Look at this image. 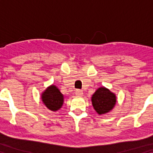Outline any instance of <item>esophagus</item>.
Returning a JSON list of instances; mask_svg holds the SVG:
<instances>
[{
    "instance_id": "obj_1",
    "label": "esophagus",
    "mask_w": 153,
    "mask_h": 153,
    "mask_svg": "<svg viewBox=\"0 0 153 153\" xmlns=\"http://www.w3.org/2000/svg\"><path fill=\"white\" fill-rule=\"evenodd\" d=\"M75 94L78 96H82V94H83V92H82V91L80 90V89H77V90L75 91Z\"/></svg>"
}]
</instances>
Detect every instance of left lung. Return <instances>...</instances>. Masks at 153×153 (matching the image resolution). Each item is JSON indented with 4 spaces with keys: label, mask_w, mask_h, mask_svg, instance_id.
I'll return each instance as SVG.
<instances>
[{
    "label": "left lung",
    "mask_w": 153,
    "mask_h": 153,
    "mask_svg": "<svg viewBox=\"0 0 153 153\" xmlns=\"http://www.w3.org/2000/svg\"><path fill=\"white\" fill-rule=\"evenodd\" d=\"M93 106L99 115L108 113L117 102L116 95L105 87L99 88L91 97Z\"/></svg>",
    "instance_id": "1"
}]
</instances>
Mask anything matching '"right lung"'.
I'll list each match as a JSON object with an SVG mask.
<instances>
[{
    "label": "right lung",
    "instance_id": "1",
    "mask_svg": "<svg viewBox=\"0 0 153 153\" xmlns=\"http://www.w3.org/2000/svg\"><path fill=\"white\" fill-rule=\"evenodd\" d=\"M42 101L47 108L52 111H56L62 107L64 96L55 85H52L42 93Z\"/></svg>",
    "mask_w": 153,
    "mask_h": 153
}]
</instances>
